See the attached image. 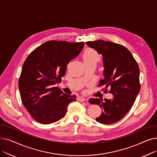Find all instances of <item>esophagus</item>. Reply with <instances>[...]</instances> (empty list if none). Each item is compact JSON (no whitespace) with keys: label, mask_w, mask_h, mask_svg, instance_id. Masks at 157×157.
<instances>
[{"label":"esophagus","mask_w":157,"mask_h":157,"mask_svg":"<svg viewBox=\"0 0 157 157\" xmlns=\"http://www.w3.org/2000/svg\"><path fill=\"white\" fill-rule=\"evenodd\" d=\"M78 101H79V102H84V101H86V98H84V97H79L78 98Z\"/></svg>","instance_id":"esophagus-1"}]
</instances>
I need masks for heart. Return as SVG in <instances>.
I'll return each instance as SVG.
<instances>
[{
    "instance_id": "heart-1",
    "label": "heart",
    "mask_w": 157,
    "mask_h": 157,
    "mask_svg": "<svg viewBox=\"0 0 157 157\" xmlns=\"http://www.w3.org/2000/svg\"><path fill=\"white\" fill-rule=\"evenodd\" d=\"M101 57L98 53L92 48L86 49L83 55V60L84 63H97L100 60Z\"/></svg>"
}]
</instances>
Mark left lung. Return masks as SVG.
<instances>
[{"instance_id":"left-lung-1","label":"left lung","mask_w":157,"mask_h":157,"mask_svg":"<svg viewBox=\"0 0 157 157\" xmlns=\"http://www.w3.org/2000/svg\"><path fill=\"white\" fill-rule=\"evenodd\" d=\"M86 44L102 55L104 79L100 81L98 86H104V92L113 95L112 99L89 100L90 104L98 105L102 110L95 120L102 124L116 123L130 111L140 91L139 65L123 45L101 39L88 41ZM108 87L110 91L107 92Z\"/></svg>"}]
</instances>
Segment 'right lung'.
<instances>
[{
  "label": "right lung",
  "mask_w": 157,
  "mask_h": 157,
  "mask_svg": "<svg viewBox=\"0 0 157 157\" xmlns=\"http://www.w3.org/2000/svg\"><path fill=\"white\" fill-rule=\"evenodd\" d=\"M84 42L49 40L32 52L24 62L18 87L21 101L32 117L42 124L63 118L76 95L62 92L60 83L70 61L80 53Z\"/></svg>",
  "instance_id": "1"
}]
</instances>
